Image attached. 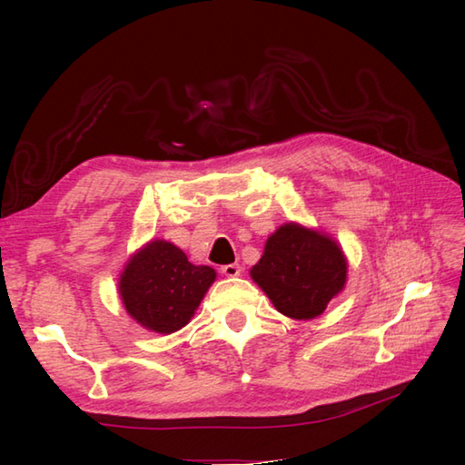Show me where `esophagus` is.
Segmentation results:
<instances>
[{"instance_id": "esophagus-1", "label": "esophagus", "mask_w": 465, "mask_h": 465, "mask_svg": "<svg viewBox=\"0 0 465 465\" xmlns=\"http://www.w3.org/2000/svg\"><path fill=\"white\" fill-rule=\"evenodd\" d=\"M221 272L224 277H238L241 275V265L238 263H229V265H223Z\"/></svg>"}]
</instances>
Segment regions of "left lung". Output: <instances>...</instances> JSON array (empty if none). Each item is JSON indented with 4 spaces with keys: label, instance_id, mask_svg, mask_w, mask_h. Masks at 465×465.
I'll return each mask as SVG.
<instances>
[{
    "label": "left lung",
    "instance_id": "8db88e82",
    "mask_svg": "<svg viewBox=\"0 0 465 465\" xmlns=\"http://www.w3.org/2000/svg\"><path fill=\"white\" fill-rule=\"evenodd\" d=\"M347 267L345 252L331 234L289 221L267 238L250 277L277 312L314 320L345 289Z\"/></svg>",
    "mask_w": 465,
    "mask_h": 465
}]
</instances>
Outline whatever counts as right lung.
I'll use <instances>...</instances> for the list:
<instances>
[{
    "mask_svg": "<svg viewBox=\"0 0 465 465\" xmlns=\"http://www.w3.org/2000/svg\"><path fill=\"white\" fill-rule=\"evenodd\" d=\"M217 279L209 265H193L176 244L153 238L125 262L118 277L122 304L139 326L174 333L193 318Z\"/></svg>",
    "mask_w": 465,
    "mask_h": 465,
    "instance_id": "add662e5",
    "label": "right lung"
}]
</instances>
